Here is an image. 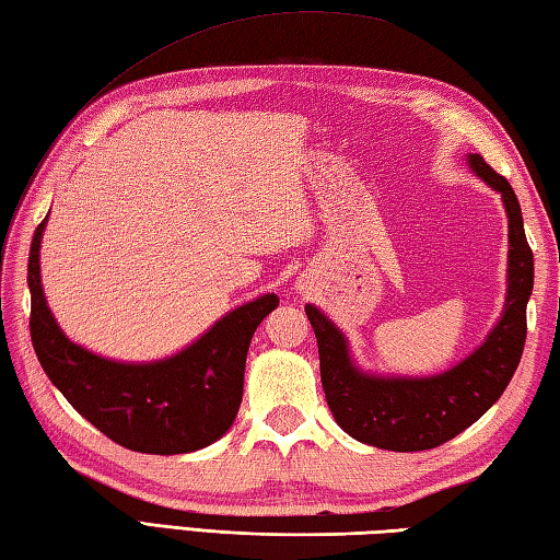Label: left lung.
Segmentation results:
<instances>
[{
    "label": "left lung",
    "mask_w": 560,
    "mask_h": 560,
    "mask_svg": "<svg viewBox=\"0 0 560 560\" xmlns=\"http://www.w3.org/2000/svg\"><path fill=\"white\" fill-rule=\"evenodd\" d=\"M467 165L501 195L508 217V291L503 313L467 359L435 375H377L355 365L349 339L331 319L305 305L319 349L329 411L359 443L392 452L431 450L477 423L513 380L527 339V303L534 287V255L527 245L520 201L503 175L479 153Z\"/></svg>",
    "instance_id": "left-lung-1"
}]
</instances>
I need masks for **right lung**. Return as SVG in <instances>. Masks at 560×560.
<instances>
[{"instance_id": "1", "label": "right lung", "mask_w": 560, "mask_h": 560, "mask_svg": "<svg viewBox=\"0 0 560 560\" xmlns=\"http://www.w3.org/2000/svg\"><path fill=\"white\" fill-rule=\"evenodd\" d=\"M28 257L31 339L50 383L83 419L115 443L149 455H185L229 433L243 401L249 341L277 293L257 295L217 319L183 351L159 361H115L71 341L45 301L40 243Z\"/></svg>"}]
</instances>
